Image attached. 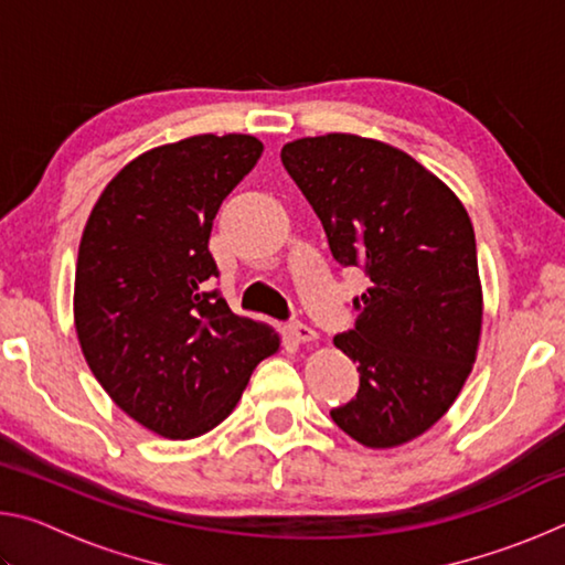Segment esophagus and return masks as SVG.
<instances>
[{
	"label": "esophagus",
	"instance_id": "34e87169",
	"mask_svg": "<svg viewBox=\"0 0 565 565\" xmlns=\"http://www.w3.org/2000/svg\"><path fill=\"white\" fill-rule=\"evenodd\" d=\"M289 333H291V339L294 341H299V343H313L319 339V333L313 331L311 327H306V323H299V321H294L291 327H289Z\"/></svg>",
	"mask_w": 565,
	"mask_h": 565
}]
</instances>
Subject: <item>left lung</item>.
Segmentation results:
<instances>
[{"mask_svg": "<svg viewBox=\"0 0 565 565\" xmlns=\"http://www.w3.org/2000/svg\"><path fill=\"white\" fill-rule=\"evenodd\" d=\"M281 161L333 259L369 276L353 299L356 327L333 339L359 363V394L331 411L333 424L369 448L414 441L451 408L476 361L483 294L471 218L441 179L384 141L306 137Z\"/></svg>", "mask_w": 565, "mask_h": 565, "instance_id": "obj_1", "label": "left lung"}]
</instances>
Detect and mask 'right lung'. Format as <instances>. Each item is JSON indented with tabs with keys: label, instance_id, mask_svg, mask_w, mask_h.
Instances as JSON below:
<instances>
[{
	"label": "right lung",
	"instance_id": "right-lung-1",
	"mask_svg": "<svg viewBox=\"0 0 565 565\" xmlns=\"http://www.w3.org/2000/svg\"><path fill=\"white\" fill-rule=\"evenodd\" d=\"M248 134H199L129 161L94 204L74 276V327L92 374L124 414L196 438L232 414L281 339L236 317L206 281L214 216L254 169Z\"/></svg>",
	"mask_w": 565,
	"mask_h": 565
}]
</instances>
